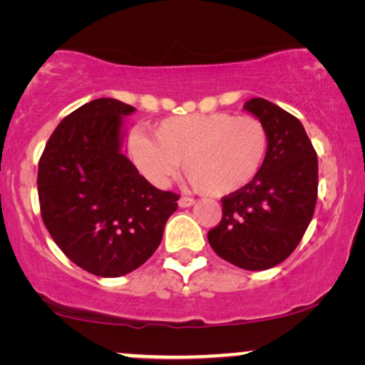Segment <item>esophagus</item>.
<instances>
[{
    "label": "esophagus",
    "instance_id": "1",
    "mask_svg": "<svg viewBox=\"0 0 365 365\" xmlns=\"http://www.w3.org/2000/svg\"><path fill=\"white\" fill-rule=\"evenodd\" d=\"M178 203H179V207H181V208H187V207H192V205H195L196 201L192 200V198H190V196H181Z\"/></svg>",
    "mask_w": 365,
    "mask_h": 365
}]
</instances>
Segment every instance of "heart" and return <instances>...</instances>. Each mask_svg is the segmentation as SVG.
I'll list each match as a JSON object with an SVG mask.
<instances>
[{
	"label": "heart",
	"mask_w": 365,
	"mask_h": 365,
	"mask_svg": "<svg viewBox=\"0 0 365 365\" xmlns=\"http://www.w3.org/2000/svg\"><path fill=\"white\" fill-rule=\"evenodd\" d=\"M152 138L135 133L130 157L140 174L164 187L179 170L203 195L227 196L242 190L259 173L268 135L258 119L229 113L184 114L152 126Z\"/></svg>",
	"instance_id": "obj_1"
}]
</instances>
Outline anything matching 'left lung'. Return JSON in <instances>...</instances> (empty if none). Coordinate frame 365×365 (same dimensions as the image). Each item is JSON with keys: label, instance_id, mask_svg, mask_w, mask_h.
<instances>
[{"label": "left lung", "instance_id": "1", "mask_svg": "<svg viewBox=\"0 0 365 365\" xmlns=\"http://www.w3.org/2000/svg\"><path fill=\"white\" fill-rule=\"evenodd\" d=\"M268 135L258 175L222 198V220L208 232L220 258L242 269H268L289 258L314 215L318 157L302 123L273 102L244 104Z\"/></svg>", "mask_w": 365, "mask_h": 365}]
</instances>
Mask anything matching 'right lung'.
Returning <instances> with one entry per match:
<instances>
[{"label":"right lung","instance_id":"add662e5","mask_svg":"<svg viewBox=\"0 0 365 365\" xmlns=\"http://www.w3.org/2000/svg\"><path fill=\"white\" fill-rule=\"evenodd\" d=\"M135 107L96 98L58 124L38 160L42 220L58 247L97 277L126 275L155 252L179 196L153 187L123 153Z\"/></svg>","mask_w":365,"mask_h":365}]
</instances>
